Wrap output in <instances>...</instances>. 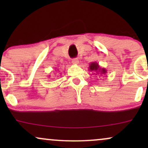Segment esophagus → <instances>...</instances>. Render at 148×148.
<instances>
[{
	"label": "esophagus",
	"instance_id": "34e87169",
	"mask_svg": "<svg viewBox=\"0 0 148 148\" xmlns=\"http://www.w3.org/2000/svg\"><path fill=\"white\" fill-rule=\"evenodd\" d=\"M72 62L74 64H78V63H79V60L77 58H74L72 59Z\"/></svg>",
	"mask_w": 148,
	"mask_h": 148
}]
</instances>
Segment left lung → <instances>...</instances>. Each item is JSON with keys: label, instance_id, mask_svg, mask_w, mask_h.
<instances>
[{"label": "left lung", "instance_id": "obj_1", "mask_svg": "<svg viewBox=\"0 0 148 148\" xmlns=\"http://www.w3.org/2000/svg\"><path fill=\"white\" fill-rule=\"evenodd\" d=\"M89 70L90 72H95L96 75H98L99 76H102L106 74L107 70L105 68H101L99 67V64L96 62H92L90 64L89 67H88Z\"/></svg>", "mask_w": 148, "mask_h": 148}]
</instances>
